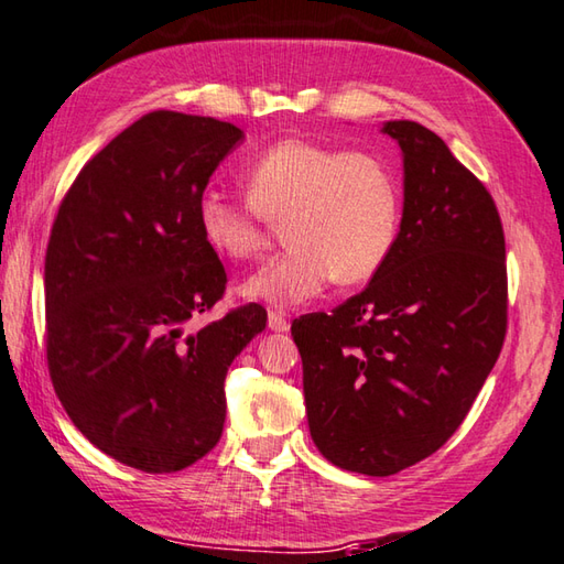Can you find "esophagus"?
Here are the masks:
<instances>
[{"label":"esophagus","mask_w":564,"mask_h":564,"mask_svg":"<svg viewBox=\"0 0 564 564\" xmlns=\"http://www.w3.org/2000/svg\"><path fill=\"white\" fill-rule=\"evenodd\" d=\"M268 326L272 328V332H290V318H286L282 312H270L268 316Z\"/></svg>","instance_id":"esophagus-1"}]
</instances>
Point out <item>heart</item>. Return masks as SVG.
Returning a JSON list of instances; mask_svg holds the SVG:
<instances>
[{"instance_id":"b5f03b06","label":"heart","mask_w":564,"mask_h":564,"mask_svg":"<svg viewBox=\"0 0 564 564\" xmlns=\"http://www.w3.org/2000/svg\"><path fill=\"white\" fill-rule=\"evenodd\" d=\"M246 186L250 200L206 188L196 204L206 246L228 260L254 258L264 220H284L286 250L242 280L246 300L284 310L314 300L332 280L364 284L398 242L400 184L378 154L282 140L248 164Z\"/></svg>"}]
</instances>
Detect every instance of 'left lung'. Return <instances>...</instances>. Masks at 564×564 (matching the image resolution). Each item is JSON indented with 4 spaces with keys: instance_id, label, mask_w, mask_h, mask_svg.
<instances>
[{
    "instance_id": "obj_1",
    "label": "left lung",
    "mask_w": 564,
    "mask_h": 564,
    "mask_svg": "<svg viewBox=\"0 0 564 564\" xmlns=\"http://www.w3.org/2000/svg\"><path fill=\"white\" fill-rule=\"evenodd\" d=\"M402 152L398 242L368 286L292 324L312 440L338 469L390 476L437 452L506 336V240L491 194L442 137L382 122Z\"/></svg>"
}]
</instances>
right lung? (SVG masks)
Returning <instances> with one entry per match:
<instances>
[{"instance_id": "right-lung-1", "label": "right lung", "mask_w": 564, "mask_h": 564, "mask_svg": "<svg viewBox=\"0 0 564 564\" xmlns=\"http://www.w3.org/2000/svg\"><path fill=\"white\" fill-rule=\"evenodd\" d=\"M242 140L214 117L144 115L83 166L53 223V388L83 437L132 469L182 471L216 447L228 368L268 324L248 304L188 328L226 290L198 230V196Z\"/></svg>"}]
</instances>
